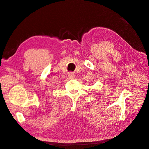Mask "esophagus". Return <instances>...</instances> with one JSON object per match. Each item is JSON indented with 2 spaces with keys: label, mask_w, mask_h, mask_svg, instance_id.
I'll return each mask as SVG.
<instances>
[{
  "label": "esophagus",
  "mask_w": 149,
  "mask_h": 149,
  "mask_svg": "<svg viewBox=\"0 0 149 149\" xmlns=\"http://www.w3.org/2000/svg\"><path fill=\"white\" fill-rule=\"evenodd\" d=\"M68 77L70 79H73L75 77L74 74L73 73H68Z\"/></svg>",
  "instance_id": "1"
}]
</instances>
